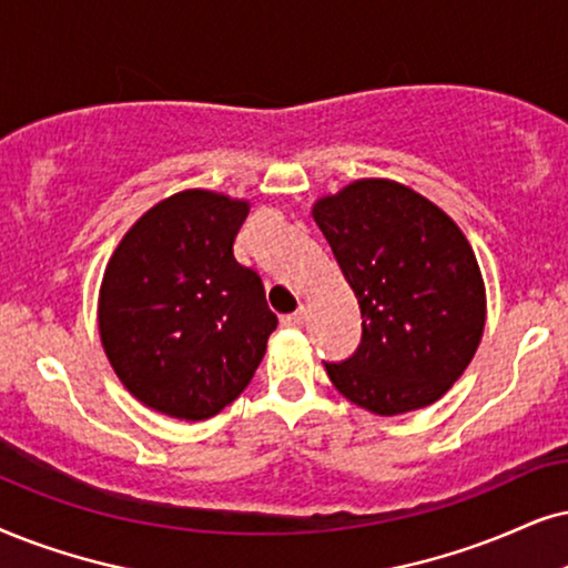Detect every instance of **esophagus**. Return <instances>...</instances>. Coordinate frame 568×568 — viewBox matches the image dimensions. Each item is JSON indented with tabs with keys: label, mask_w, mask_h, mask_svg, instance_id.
<instances>
[{
	"label": "esophagus",
	"mask_w": 568,
	"mask_h": 568,
	"mask_svg": "<svg viewBox=\"0 0 568 568\" xmlns=\"http://www.w3.org/2000/svg\"><path fill=\"white\" fill-rule=\"evenodd\" d=\"M304 320H306V312H304V308H298V312L285 314L283 325H285V327H301V325H304Z\"/></svg>",
	"instance_id": "34e87169"
}]
</instances>
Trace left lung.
<instances>
[{"label":"left lung","instance_id":"1","mask_svg":"<svg viewBox=\"0 0 568 568\" xmlns=\"http://www.w3.org/2000/svg\"><path fill=\"white\" fill-rule=\"evenodd\" d=\"M312 217L362 308L356 354L325 364L333 385L379 416L435 404L485 329V283L466 235L422 193L383 178L320 199Z\"/></svg>","mask_w":568,"mask_h":568}]
</instances>
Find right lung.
<instances>
[{"instance_id":"obj_1","label":"right lung","mask_w":568,"mask_h":568,"mask_svg":"<svg viewBox=\"0 0 568 568\" xmlns=\"http://www.w3.org/2000/svg\"><path fill=\"white\" fill-rule=\"evenodd\" d=\"M248 201L181 191L123 235L99 291L114 375L154 412L199 422L246 390L277 317L262 277L235 262Z\"/></svg>"}]
</instances>
